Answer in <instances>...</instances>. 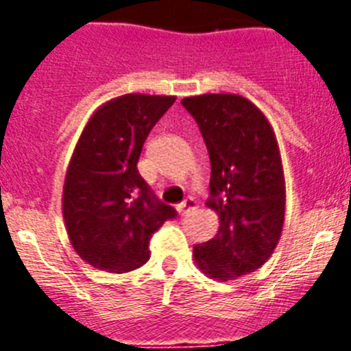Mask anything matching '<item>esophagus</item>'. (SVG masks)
<instances>
[{"instance_id":"1","label":"esophagus","mask_w":351,"mask_h":351,"mask_svg":"<svg viewBox=\"0 0 351 351\" xmlns=\"http://www.w3.org/2000/svg\"><path fill=\"white\" fill-rule=\"evenodd\" d=\"M195 209H197V202H195L193 198H186L184 202L178 206V213L181 214V216H186V214H190L191 210Z\"/></svg>"}]
</instances>
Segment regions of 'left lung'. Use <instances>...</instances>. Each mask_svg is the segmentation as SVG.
I'll list each match as a JSON object with an SVG mask.
<instances>
[{"label":"left lung","instance_id":"1","mask_svg":"<svg viewBox=\"0 0 351 351\" xmlns=\"http://www.w3.org/2000/svg\"><path fill=\"white\" fill-rule=\"evenodd\" d=\"M210 160L207 207L218 234L195 244L204 274L221 281L256 271L271 258L285 221V178L274 130L256 105L239 95L182 98Z\"/></svg>","mask_w":351,"mask_h":351}]
</instances>
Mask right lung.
<instances>
[{"label": "right lung", "mask_w": 351, "mask_h": 351, "mask_svg": "<svg viewBox=\"0 0 351 351\" xmlns=\"http://www.w3.org/2000/svg\"><path fill=\"white\" fill-rule=\"evenodd\" d=\"M176 96L123 95L88 121L66 170L63 218L77 255L123 274L149 260V241L176 209L138 173L142 145Z\"/></svg>", "instance_id": "obj_1"}]
</instances>
